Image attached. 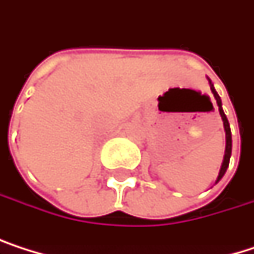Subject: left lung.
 I'll return each mask as SVG.
<instances>
[{
    "label": "left lung",
    "instance_id": "1",
    "mask_svg": "<svg viewBox=\"0 0 254 254\" xmlns=\"http://www.w3.org/2000/svg\"><path fill=\"white\" fill-rule=\"evenodd\" d=\"M208 82H209V88H211V91H212V94H214V97H215V100H217L218 112H220V117H221V121H223V127H225V131H226V149H225V157H223V163H221V168H220V172H218L217 181H215V183H218L221 178H223V175H225V172H226V169H228V166H229L231 154H232V134H231V126H229V121H228V118H226V115H225V112H223V108H221L220 96L217 94V91H215V88H214L212 82H211L209 79H208Z\"/></svg>",
    "mask_w": 254,
    "mask_h": 254
}]
</instances>
